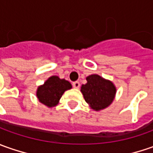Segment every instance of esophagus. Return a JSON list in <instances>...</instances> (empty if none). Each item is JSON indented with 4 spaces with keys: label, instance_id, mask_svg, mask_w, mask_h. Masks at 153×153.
Returning <instances> with one entry per match:
<instances>
[{
    "label": "esophagus",
    "instance_id": "34e87169",
    "mask_svg": "<svg viewBox=\"0 0 153 153\" xmlns=\"http://www.w3.org/2000/svg\"><path fill=\"white\" fill-rule=\"evenodd\" d=\"M80 86V84H79V82L78 81H75L73 83V87L74 88H75V89H79Z\"/></svg>",
    "mask_w": 153,
    "mask_h": 153
}]
</instances>
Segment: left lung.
<instances>
[{
	"label": "left lung",
	"mask_w": 153,
	"mask_h": 153,
	"mask_svg": "<svg viewBox=\"0 0 153 153\" xmlns=\"http://www.w3.org/2000/svg\"><path fill=\"white\" fill-rule=\"evenodd\" d=\"M86 80L87 83L82 85L80 90L85 102L96 111L108 108L116 94V87L113 82L97 74L89 75Z\"/></svg>",
	"instance_id": "1"
}]
</instances>
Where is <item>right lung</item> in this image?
<instances>
[{
    "instance_id": "add662e5",
    "label": "right lung",
    "mask_w": 153,
    "mask_h": 153,
    "mask_svg": "<svg viewBox=\"0 0 153 153\" xmlns=\"http://www.w3.org/2000/svg\"><path fill=\"white\" fill-rule=\"evenodd\" d=\"M69 82L57 76L50 77L37 89L36 96L40 102L51 108L56 106L64 91L71 89Z\"/></svg>"
}]
</instances>
